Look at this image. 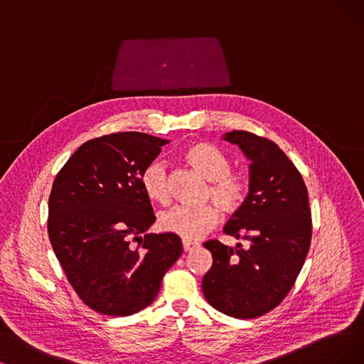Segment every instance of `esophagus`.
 I'll return each instance as SVG.
<instances>
[{"instance_id":"esophagus-1","label":"esophagus","mask_w":364,"mask_h":364,"mask_svg":"<svg viewBox=\"0 0 364 364\" xmlns=\"http://www.w3.org/2000/svg\"><path fill=\"white\" fill-rule=\"evenodd\" d=\"M182 245H183V251H185V252H190V251H193L194 248H197V246H198V243H197V242L186 240V239H183V240H182Z\"/></svg>"}]
</instances>
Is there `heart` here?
Instances as JSON below:
<instances>
[{
	"label": "heart",
	"instance_id": "1",
	"mask_svg": "<svg viewBox=\"0 0 364 364\" xmlns=\"http://www.w3.org/2000/svg\"><path fill=\"white\" fill-rule=\"evenodd\" d=\"M183 159L203 178L209 181L208 197L224 213H235L243 205L246 183L242 178L231 174L230 158L210 143H193L183 151ZM141 190L149 200L166 203L168 198L167 167L163 161L149 163L140 176ZM218 223V212L212 206H174L164 210L158 224L164 231L193 240L201 237Z\"/></svg>",
	"mask_w": 364,
	"mask_h": 364
}]
</instances>
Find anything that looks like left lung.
Returning <instances> with one entry per match:
<instances>
[{
  "mask_svg": "<svg viewBox=\"0 0 364 364\" xmlns=\"http://www.w3.org/2000/svg\"><path fill=\"white\" fill-rule=\"evenodd\" d=\"M250 159V191L224 232L245 243L236 248L205 242L213 263L201 282L210 306L235 318L267 314L293 288L306 259L312 220L306 185L289 158L269 139L227 133Z\"/></svg>",
  "mask_w": 364,
  "mask_h": 364,
  "instance_id": "obj_1",
  "label": "left lung"
}]
</instances>
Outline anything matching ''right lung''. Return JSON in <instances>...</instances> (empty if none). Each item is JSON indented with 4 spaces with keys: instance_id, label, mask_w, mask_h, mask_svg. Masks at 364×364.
<instances>
[{
    "instance_id": "right-lung-1",
    "label": "right lung",
    "mask_w": 364,
    "mask_h": 364,
    "mask_svg": "<svg viewBox=\"0 0 364 364\" xmlns=\"http://www.w3.org/2000/svg\"><path fill=\"white\" fill-rule=\"evenodd\" d=\"M166 143L137 132L88 140L53 181L52 248L71 287L95 312L127 316L149 306L183 251L178 235L146 232L155 215L140 176Z\"/></svg>"
}]
</instances>
